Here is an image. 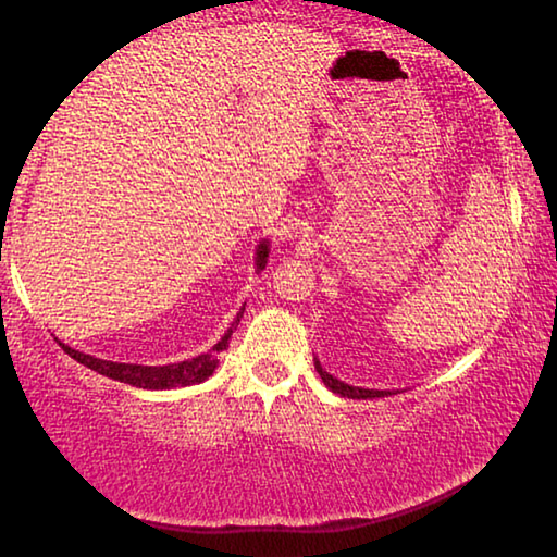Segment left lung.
<instances>
[{"mask_svg": "<svg viewBox=\"0 0 557 557\" xmlns=\"http://www.w3.org/2000/svg\"><path fill=\"white\" fill-rule=\"evenodd\" d=\"M314 369H317V373H319V379L324 381L326 388L332 391V393H336V395H342V398L369 400V398H385V395L398 393V391H373V388H358V385H348V383H344V381L334 379L332 373H326V371L322 369V363H319V358H314Z\"/></svg>", "mask_w": 557, "mask_h": 557, "instance_id": "8db88e82", "label": "left lung"}]
</instances>
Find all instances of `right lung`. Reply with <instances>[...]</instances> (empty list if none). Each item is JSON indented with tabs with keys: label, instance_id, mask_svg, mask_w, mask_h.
I'll return each instance as SVG.
<instances>
[{
	"label": "right lung",
	"instance_id": "right-lung-1",
	"mask_svg": "<svg viewBox=\"0 0 557 557\" xmlns=\"http://www.w3.org/2000/svg\"><path fill=\"white\" fill-rule=\"evenodd\" d=\"M270 258V240L262 238L256 248V272H262L268 265ZM245 312V305L240 307V312L235 314L233 324L228 326V332L221 336V342L215 344L211 351H206L196 358H186V361L178 363H166V366H143V363H120V361H106V358H96L90 354L75 351L69 344H61L65 354L75 361L88 366L90 371H96L100 375H108L112 381L120 383H129L137 385V388H149V391H169V388H184V385H196L203 383L209 375H213V371L219 369V354L228 348V338L233 334V329L238 326L240 317Z\"/></svg>",
	"mask_w": 557,
	"mask_h": 557
}]
</instances>
